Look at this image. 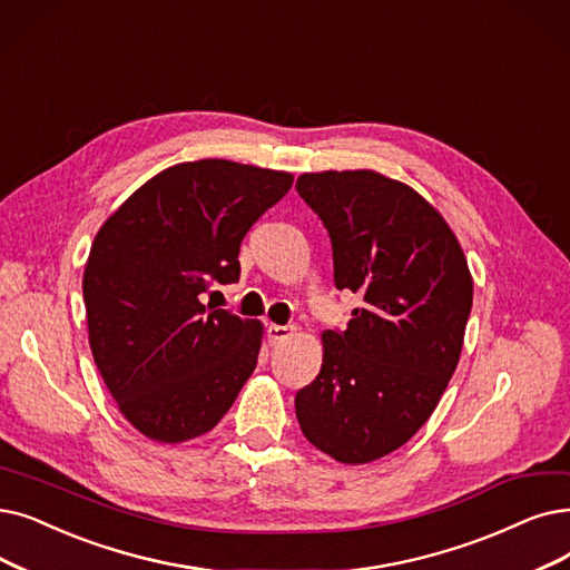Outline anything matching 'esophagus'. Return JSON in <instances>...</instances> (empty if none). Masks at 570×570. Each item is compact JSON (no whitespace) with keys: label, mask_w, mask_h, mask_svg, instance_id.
Instances as JSON below:
<instances>
[{"label":"esophagus","mask_w":570,"mask_h":570,"mask_svg":"<svg viewBox=\"0 0 570 570\" xmlns=\"http://www.w3.org/2000/svg\"><path fill=\"white\" fill-rule=\"evenodd\" d=\"M266 332L271 344H278V341H285L287 336L294 334V325H268Z\"/></svg>","instance_id":"34e87169"}]
</instances>
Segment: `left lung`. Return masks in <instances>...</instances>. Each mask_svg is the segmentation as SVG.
I'll return each instance as SVG.
<instances>
[{
  "mask_svg": "<svg viewBox=\"0 0 570 570\" xmlns=\"http://www.w3.org/2000/svg\"><path fill=\"white\" fill-rule=\"evenodd\" d=\"M306 206L332 240L334 285L362 297L323 334L321 374L294 397L304 438L338 463H370L435 412L463 348L472 276L442 215L374 170L306 173Z\"/></svg>",
  "mask_w": 570,
  "mask_h": 570,
  "instance_id": "obj_1",
  "label": "left lung"
}]
</instances>
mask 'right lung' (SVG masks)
<instances>
[{"label":"right lung","instance_id":"obj_1","mask_svg":"<svg viewBox=\"0 0 570 570\" xmlns=\"http://www.w3.org/2000/svg\"><path fill=\"white\" fill-rule=\"evenodd\" d=\"M292 175L224 158L151 177L98 232L83 271L94 360L121 414L177 444L213 430L257 367L262 325L200 294L240 278V243Z\"/></svg>","mask_w":570,"mask_h":570}]
</instances>
